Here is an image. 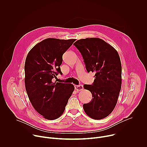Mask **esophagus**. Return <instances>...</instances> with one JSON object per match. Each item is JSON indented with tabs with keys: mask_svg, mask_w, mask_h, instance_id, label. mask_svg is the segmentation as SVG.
Listing matches in <instances>:
<instances>
[{
	"mask_svg": "<svg viewBox=\"0 0 147 147\" xmlns=\"http://www.w3.org/2000/svg\"><path fill=\"white\" fill-rule=\"evenodd\" d=\"M75 90L76 91H81L83 90V86L82 85H75L74 86Z\"/></svg>",
	"mask_w": 147,
	"mask_h": 147,
	"instance_id": "obj_1",
	"label": "esophagus"
}]
</instances>
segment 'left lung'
<instances>
[{
    "label": "left lung",
    "mask_w": 147,
    "mask_h": 147,
    "mask_svg": "<svg viewBox=\"0 0 147 147\" xmlns=\"http://www.w3.org/2000/svg\"><path fill=\"white\" fill-rule=\"evenodd\" d=\"M80 52L87 71L95 73L92 85H84L92 95L91 101L83 105L91 118L100 120L109 116L117 102L121 86V65L117 51L98 38H87L73 44Z\"/></svg>",
    "instance_id": "1"
}]
</instances>
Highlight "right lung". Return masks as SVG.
I'll return each instance as SVG.
<instances>
[{
	"instance_id": "right-lung-1",
	"label": "right lung",
	"mask_w": 147,
	"mask_h": 147,
	"mask_svg": "<svg viewBox=\"0 0 147 147\" xmlns=\"http://www.w3.org/2000/svg\"><path fill=\"white\" fill-rule=\"evenodd\" d=\"M74 39L47 38L35 45L28 52L25 63V86L35 111L48 120H55L63 113L74 87L71 84L53 82L62 74L63 53Z\"/></svg>"
}]
</instances>
